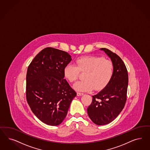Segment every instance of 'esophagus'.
Segmentation results:
<instances>
[{
    "mask_svg": "<svg viewBox=\"0 0 150 150\" xmlns=\"http://www.w3.org/2000/svg\"><path fill=\"white\" fill-rule=\"evenodd\" d=\"M84 94L82 93H80V92H77V96H83Z\"/></svg>",
    "mask_w": 150,
    "mask_h": 150,
    "instance_id": "34e87169",
    "label": "esophagus"
}]
</instances>
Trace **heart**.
<instances>
[{
  "label": "heart",
  "mask_w": 150,
  "mask_h": 150,
  "mask_svg": "<svg viewBox=\"0 0 150 150\" xmlns=\"http://www.w3.org/2000/svg\"><path fill=\"white\" fill-rule=\"evenodd\" d=\"M86 73L85 80L78 81L73 88L80 92H89L94 88L100 90L110 82L113 73V64L110 61L94 56H84L78 58L76 65L67 64L63 69L64 77L71 82L76 81L79 72Z\"/></svg>",
  "instance_id": "b5f03b06"
}]
</instances>
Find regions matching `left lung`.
<instances>
[{"label":"left lung","instance_id":"left-lung-1","mask_svg":"<svg viewBox=\"0 0 150 150\" xmlns=\"http://www.w3.org/2000/svg\"><path fill=\"white\" fill-rule=\"evenodd\" d=\"M110 58L113 73L110 82L102 91L92 96L91 104L87 109L88 116L98 125L113 121L122 110L126 101L128 73L125 65L116 53L108 49H100Z\"/></svg>","mask_w":150,"mask_h":150}]
</instances>
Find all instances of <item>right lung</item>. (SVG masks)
<instances>
[{
    "mask_svg": "<svg viewBox=\"0 0 150 150\" xmlns=\"http://www.w3.org/2000/svg\"><path fill=\"white\" fill-rule=\"evenodd\" d=\"M71 61L67 52L47 47L35 56L28 68L27 101L35 115L48 125L62 123L77 95L64 79V68Z\"/></svg>",
    "mask_w": 150,
    "mask_h": 150,
    "instance_id": "1",
    "label": "right lung"
}]
</instances>
